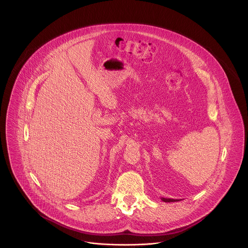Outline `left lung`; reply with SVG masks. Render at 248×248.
I'll list each match as a JSON object with an SVG mask.
<instances>
[{
	"instance_id": "1",
	"label": "left lung",
	"mask_w": 248,
	"mask_h": 248,
	"mask_svg": "<svg viewBox=\"0 0 248 248\" xmlns=\"http://www.w3.org/2000/svg\"><path fill=\"white\" fill-rule=\"evenodd\" d=\"M161 201L164 202H178V200H174V199H165L161 198Z\"/></svg>"
}]
</instances>
